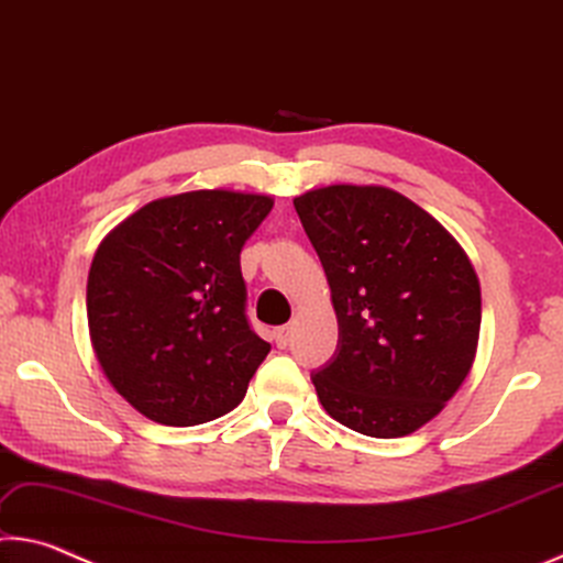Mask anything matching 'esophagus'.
Segmentation results:
<instances>
[{"mask_svg": "<svg viewBox=\"0 0 563 563\" xmlns=\"http://www.w3.org/2000/svg\"><path fill=\"white\" fill-rule=\"evenodd\" d=\"M289 339H291V327L287 324V327H279L274 331V342H276V346L279 349H287L289 346Z\"/></svg>", "mask_w": 563, "mask_h": 563, "instance_id": "1", "label": "esophagus"}]
</instances>
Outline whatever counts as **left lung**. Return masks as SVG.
Instances as JSON below:
<instances>
[{"instance_id":"8db88e82","label":"left lung","mask_w":563,"mask_h":563,"mask_svg":"<svg viewBox=\"0 0 563 563\" xmlns=\"http://www.w3.org/2000/svg\"><path fill=\"white\" fill-rule=\"evenodd\" d=\"M324 266L339 344L311 372L321 407L358 434L396 439L444 409L472 368L482 291L439 221L386 187L294 199Z\"/></svg>"}]
</instances>
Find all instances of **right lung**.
<instances>
[{
	"instance_id": "add662e5",
	"label": "right lung",
	"mask_w": 563,
	"mask_h": 563,
	"mask_svg": "<svg viewBox=\"0 0 563 563\" xmlns=\"http://www.w3.org/2000/svg\"><path fill=\"white\" fill-rule=\"evenodd\" d=\"M274 201L201 189L156 199L99 244L91 346L114 389L167 427L224 417L269 354L246 317L239 254Z\"/></svg>"
}]
</instances>
